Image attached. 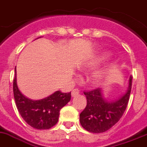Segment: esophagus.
Here are the masks:
<instances>
[{
  "label": "esophagus",
  "instance_id": "34e87169",
  "mask_svg": "<svg viewBox=\"0 0 147 147\" xmlns=\"http://www.w3.org/2000/svg\"><path fill=\"white\" fill-rule=\"evenodd\" d=\"M79 92H80V91H79L78 89H74L72 91V97L76 96V95H78Z\"/></svg>",
  "mask_w": 147,
  "mask_h": 147
}]
</instances>
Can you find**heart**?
<instances>
[{"instance_id": "1", "label": "heart", "mask_w": 147, "mask_h": 147, "mask_svg": "<svg viewBox=\"0 0 147 147\" xmlns=\"http://www.w3.org/2000/svg\"><path fill=\"white\" fill-rule=\"evenodd\" d=\"M110 57V53L108 52H100L98 54L93 55L92 57L89 58L88 61H86L84 64L83 65V69H90L98 66V65L101 64L104 62L107 61ZM104 74H105V70L100 69L98 70V72H95L92 78V81L94 84H98L102 81L104 78Z\"/></svg>"}]
</instances>
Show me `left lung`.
Segmentation results:
<instances>
[{
    "instance_id": "1",
    "label": "left lung",
    "mask_w": 147,
    "mask_h": 147,
    "mask_svg": "<svg viewBox=\"0 0 147 147\" xmlns=\"http://www.w3.org/2000/svg\"><path fill=\"white\" fill-rule=\"evenodd\" d=\"M132 84V75L129 78V86L127 92L114 101L104 100L100 88L84 91L87 104L80 114L81 126L88 132L93 133H101L112 128L121 119L126 110Z\"/></svg>"
}]
</instances>
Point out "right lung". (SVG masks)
<instances>
[{
  "label": "right lung",
  "mask_w": 147,
  "mask_h": 147,
  "mask_svg": "<svg viewBox=\"0 0 147 147\" xmlns=\"http://www.w3.org/2000/svg\"><path fill=\"white\" fill-rule=\"evenodd\" d=\"M13 93L18 110L23 119L37 129H48L55 126L58 123L60 110L71 99V92L63 93L60 90L41 100H30L19 91L16 74L13 81Z\"/></svg>",
  "instance_id": "1"
}]
</instances>
